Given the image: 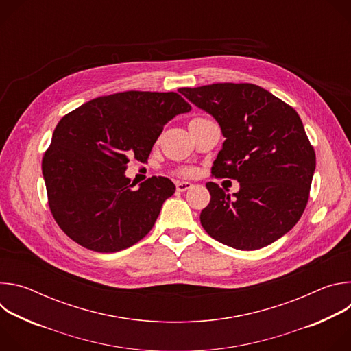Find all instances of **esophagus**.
<instances>
[{
  "mask_svg": "<svg viewBox=\"0 0 351 351\" xmlns=\"http://www.w3.org/2000/svg\"><path fill=\"white\" fill-rule=\"evenodd\" d=\"M191 187H193V184L190 182H176V190L180 193H183Z\"/></svg>",
  "mask_w": 351,
  "mask_h": 351,
  "instance_id": "34e87169",
  "label": "esophagus"
}]
</instances>
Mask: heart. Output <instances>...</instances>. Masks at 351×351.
<instances>
[{
	"mask_svg": "<svg viewBox=\"0 0 351 351\" xmlns=\"http://www.w3.org/2000/svg\"><path fill=\"white\" fill-rule=\"evenodd\" d=\"M180 175H184V176H189V175H191L193 173V171L191 169H189V168H183V169H180V172H179Z\"/></svg>",
	"mask_w": 351,
	"mask_h": 351,
	"instance_id": "1",
	"label": "heart"
}]
</instances>
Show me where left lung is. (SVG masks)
Listing matches in <instances>:
<instances>
[{"label":"left lung","mask_w":351,"mask_h":351,"mask_svg":"<svg viewBox=\"0 0 351 351\" xmlns=\"http://www.w3.org/2000/svg\"><path fill=\"white\" fill-rule=\"evenodd\" d=\"M179 93L210 114L225 137L214 175L240 183L232 195L214 182L206 184L211 202L199 214L206 232L237 250L263 248L285 236L304 213L315 171L314 148L298 114L250 83Z\"/></svg>","instance_id":"1"}]
</instances>
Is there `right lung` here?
Here are the masks:
<instances>
[{
  "mask_svg": "<svg viewBox=\"0 0 351 351\" xmlns=\"http://www.w3.org/2000/svg\"><path fill=\"white\" fill-rule=\"evenodd\" d=\"M190 111L173 91H125L90 99L65 115L41 164L60 228L97 253H117L141 240L175 184L154 176L133 189L125 175L129 158L145 161L164 126Z\"/></svg>",
  "mask_w": 351,
  "mask_h": 351,
  "instance_id": "right-lung-1",
  "label": "right lung"
}]
</instances>
